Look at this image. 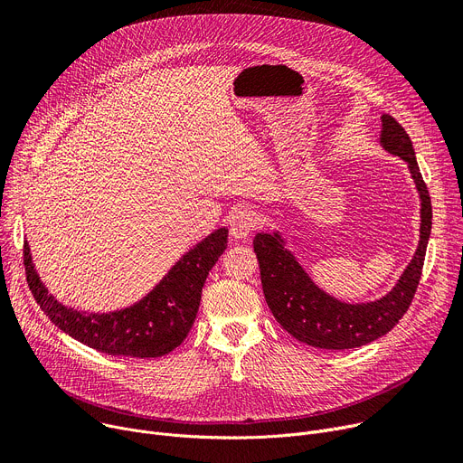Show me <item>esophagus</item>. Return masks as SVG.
<instances>
[{"label":"esophagus","mask_w":463,"mask_h":463,"mask_svg":"<svg viewBox=\"0 0 463 463\" xmlns=\"http://www.w3.org/2000/svg\"><path fill=\"white\" fill-rule=\"evenodd\" d=\"M257 223H259L257 213L253 210H250V208H243V210H240V212H236L232 215V220H231V236L236 238V240L248 238L255 231Z\"/></svg>","instance_id":"1"}]
</instances>
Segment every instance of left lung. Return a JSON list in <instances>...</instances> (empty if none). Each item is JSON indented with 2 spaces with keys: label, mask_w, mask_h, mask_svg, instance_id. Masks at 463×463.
Here are the masks:
<instances>
[{
  "label": "left lung",
  "mask_w": 463,
  "mask_h": 463,
  "mask_svg": "<svg viewBox=\"0 0 463 463\" xmlns=\"http://www.w3.org/2000/svg\"><path fill=\"white\" fill-rule=\"evenodd\" d=\"M380 118V146L408 164L420 203L417 250L396 285L385 296L359 303L338 299L311 279V275L288 250L281 231L257 232L253 240L269 311L294 338L315 348H359L389 333L408 311L422 273L426 245L432 231V201L419 171L410 136L391 115L383 113Z\"/></svg>",
  "instance_id": "left-lung-1"
}]
</instances>
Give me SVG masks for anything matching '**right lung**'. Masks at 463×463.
Segmentation results:
<instances>
[{
  "mask_svg": "<svg viewBox=\"0 0 463 463\" xmlns=\"http://www.w3.org/2000/svg\"><path fill=\"white\" fill-rule=\"evenodd\" d=\"M229 229L220 227L184 253L139 301L108 313L80 311L48 292L24 243L25 275L44 315L81 345L109 355L162 357L188 336L201 303L208 271L227 250Z\"/></svg>",
  "mask_w": 463,
  "mask_h": 463,
  "instance_id": "obj_1",
  "label": "right lung"
}]
</instances>
